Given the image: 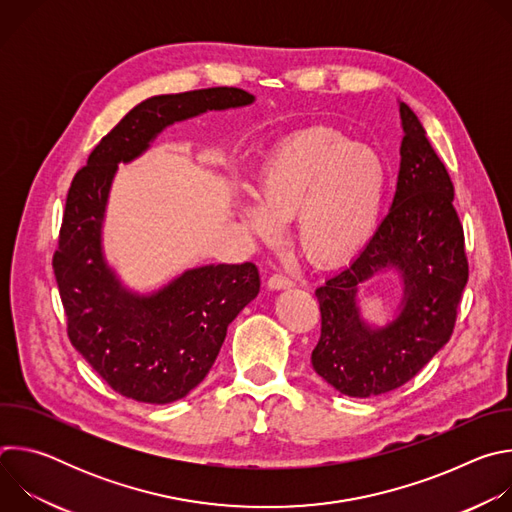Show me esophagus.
<instances>
[{
    "mask_svg": "<svg viewBox=\"0 0 512 512\" xmlns=\"http://www.w3.org/2000/svg\"><path fill=\"white\" fill-rule=\"evenodd\" d=\"M267 285H269V289H289V287H294V281H291L289 277H285L283 273H273L269 277Z\"/></svg>",
    "mask_w": 512,
    "mask_h": 512,
    "instance_id": "34e87169",
    "label": "esophagus"
}]
</instances>
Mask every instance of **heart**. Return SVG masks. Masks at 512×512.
<instances>
[{
  "label": "heart",
  "mask_w": 512,
  "mask_h": 512,
  "mask_svg": "<svg viewBox=\"0 0 512 512\" xmlns=\"http://www.w3.org/2000/svg\"><path fill=\"white\" fill-rule=\"evenodd\" d=\"M259 198L239 206L245 227L277 243L298 214V243L316 265L354 257L377 229L387 194V166L371 145L312 127L287 137L259 174Z\"/></svg>",
  "instance_id": "1"
}]
</instances>
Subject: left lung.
Wrapping results in <instances>:
<instances>
[{
  "label": "left lung",
  "mask_w": 512,
  "mask_h": 512,
  "mask_svg": "<svg viewBox=\"0 0 512 512\" xmlns=\"http://www.w3.org/2000/svg\"><path fill=\"white\" fill-rule=\"evenodd\" d=\"M403 141L397 190L383 223L352 261L316 289L322 334L314 371L348 397H377L411 381L440 352L456 324L468 283L464 229L454 184L417 115L399 103ZM397 270L404 296L385 327L361 318L359 287Z\"/></svg>",
  "instance_id": "8db88e82"
}]
</instances>
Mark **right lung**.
I'll return each mask as SVG.
<instances>
[{
  "instance_id": "1",
  "label": "right lung",
  "mask_w": 512,
  "mask_h": 512,
  "mask_svg": "<svg viewBox=\"0 0 512 512\" xmlns=\"http://www.w3.org/2000/svg\"><path fill=\"white\" fill-rule=\"evenodd\" d=\"M235 87L158 95L135 105L91 152L70 184L52 259L68 338L119 395L172 403L198 387L221 350L229 324L259 294L253 263H210L182 271L152 294L121 283L103 253V223L119 164L150 150L170 125L247 107Z\"/></svg>"
}]
</instances>
